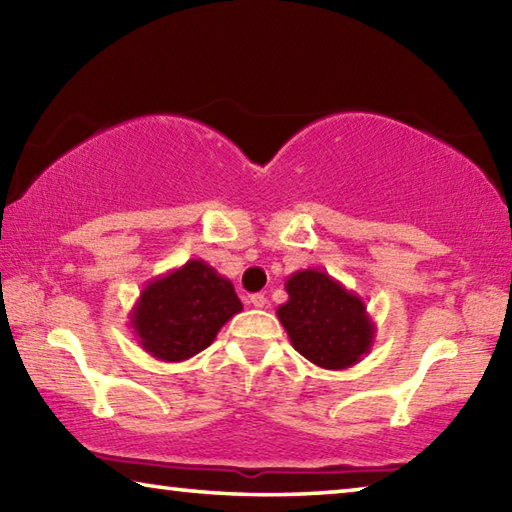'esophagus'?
<instances>
[{
	"label": "esophagus",
	"mask_w": 512,
	"mask_h": 512,
	"mask_svg": "<svg viewBox=\"0 0 512 512\" xmlns=\"http://www.w3.org/2000/svg\"><path fill=\"white\" fill-rule=\"evenodd\" d=\"M248 302H250V305H253V307L262 309V307H266V296H264V293H253V296L248 298Z\"/></svg>",
	"instance_id": "1"
}]
</instances>
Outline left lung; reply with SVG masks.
<instances>
[{
	"label": "left lung",
	"instance_id": "8db88e82",
	"mask_svg": "<svg viewBox=\"0 0 512 512\" xmlns=\"http://www.w3.org/2000/svg\"><path fill=\"white\" fill-rule=\"evenodd\" d=\"M289 300L277 307L291 345L325 370H345L359 363L375 343V323L363 300L318 268L287 277Z\"/></svg>",
	"mask_w": 512,
	"mask_h": 512
}]
</instances>
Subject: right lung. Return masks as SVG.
<instances>
[{"label": "right lung", "instance_id": "1", "mask_svg": "<svg viewBox=\"0 0 512 512\" xmlns=\"http://www.w3.org/2000/svg\"><path fill=\"white\" fill-rule=\"evenodd\" d=\"M244 309L228 277L203 259L146 282L128 314L135 341L151 357L176 363L205 350L228 320Z\"/></svg>", "mask_w": 512, "mask_h": 512}]
</instances>
